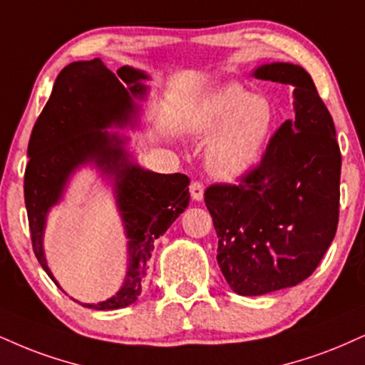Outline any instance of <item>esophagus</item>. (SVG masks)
<instances>
[{"label": "esophagus", "instance_id": "obj_1", "mask_svg": "<svg viewBox=\"0 0 365 365\" xmlns=\"http://www.w3.org/2000/svg\"><path fill=\"white\" fill-rule=\"evenodd\" d=\"M190 195L194 200L204 199V185L200 182H192L190 183Z\"/></svg>", "mask_w": 365, "mask_h": 365}]
</instances>
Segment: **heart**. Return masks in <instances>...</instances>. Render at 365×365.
I'll return each instance as SVG.
<instances>
[{"instance_id":"b5f03b06","label":"heart","mask_w":365,"mask_h":365,"mask_svg":"<svg viewBox=\"0 0 365 365\" xmlns=\"http://www.w3.org/2000/svg\"><path fill=\"white\" fill-rule=\"evenodd\" d=\"M275 124L267 96L248 93L236 83L214 88L190 115V129L210 139L205 161L219 178L236 180L260 163Z\"/></svg>"}]
</instances>
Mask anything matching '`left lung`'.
<instances>
[{
  "instance_id": "8db88e82",
  "label": "left lung",
  "mask_w": 365,
  "mask_h": 365,
  "mask_svg": "<svg viewBox=\"0 0 365 365\" xmlns=\"http://www.w3.org/2000/svg\"><path fill=\"white\" fill-rule=\"evenodd\" d=\"M258 80L294 86L292 120L269 140L260 165L238 185H210L217 263L240 296H262L308 279L335 238L341 155L335 124L301 66L272 63Z\"/></svg>"
}]
</instances>
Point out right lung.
I'll return each mask as SVG.
<instances>
[{
  "mask_svg": "<svg viewBox=\"0 0 365 365\" xmlns=\"http://www.w3.org/2000/svg\"><path fill=\"white\" fill-rule=\"evenodd\" d=\"M146 80V73L130 66H122L113 74L98 57L66 66L29 140L24 190L32 247L42 269L56 284L43 253L47 214L59 204L69 178L81 166H95L112 183L129 240L127 272L122 287L110 299L98 304L81 302L85 308L118 309L138 301L155 241L190 200L187 175L144 170L125 149L127 138L107 130L138 124V100H146L148 86L143 83Z\"/></svg>",
  "mask_w": 365,
  "mask_h": 365,
  "instance_id": "add662e5",
  "label": "right lung"
}]
</instances>
